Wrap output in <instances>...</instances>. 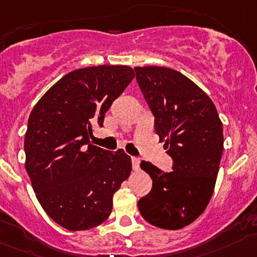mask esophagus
Instances as JSON below:
<instances>
[{
    "mask_svg": "<svg viewBox=\"0 0 257 257\" xmlns=\"http://www.w3.org/2000/svg\"><path fill=\"white\" fill-rule=\"evenodd\" d=\"M131 161H133V169H134V171H139V169H140V159H139V158L134 157Z\"/></svg>",
    "mask_w": 257,
    "mask_h": 257,
    "instance_id": "34e87169",
    "label": "esophagus"
}]
</instances>
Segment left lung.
<instances>
[{"instance_id":"obj_1","label":"left lung","mask_w":257,"mask_h":257,"mask_svg":"<svg viewBox=\"0 0 257 257\" xmlns=\"http://www.w3.org/2000/svg\"><path fill=\"white\" fill-rule=\"evenodd\" d=\"M135 72L155 117V133L173 159L172 172L141 162L153 187L139 200V210L155 227L181 229L211 199L223 154L222 121L210 98L181 72L159 66L135 67Z\"/></svg>"}]
</instances>
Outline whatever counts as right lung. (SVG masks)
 <instances>
[{
	"mask_svg": "<svg viewBox=\"0 0 257 257\" xmlns=\"http://www.w3.org/2000/svg\"><path fill=\"white\" fill-rule=\"evenodd\" d=\"M128 66L74 70L34 105L25 134V169L51 219L69 230L102 224L113 194L130 176L131 158L90 144L93 127L133 81Z\"/></svg>",
	"mask_w": 257,
	"mask_h": 257,
	"instance_id": "right-lung-1",
	"label": "right lung"
}]
</instances>
